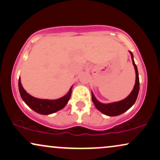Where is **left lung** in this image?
Listing matches in <instances>:
<instances>
[{"label": "left lung", "instance_id": "1", "mask_svg": "<svg viewBox=\"0 0 160 160\" xmlns=\"http://www.w3.org/2000/svg\"><path fill=\"white\" fill-rule=\"evenodd\" d=\"M131 54V59H132L133 65L134 66L135 72H136V80H135V85L133 88L132 92H131V94L127 97L126 98H125L124 100L118 101V102H112V103H102V102H99L97 100L96 98L94 97V95L92 92V102H94L95 107H96L98 110L100 111V112H102V114L107 115V116L110 117H114V116H118V115L122 114V113H124L128 111L129 108H131L133 105L134 104V102H136V100L139 94V74H138V70H137V67L135 64L134 60V56L131 52H129Z\"/></svg>", "mask_w": 160, "mask_h": 160}]
</instances>
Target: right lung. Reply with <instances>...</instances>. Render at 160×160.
I'll return each instance as SVG.
<instances>
[{
  "label": "right lung",
  "mask_w": 160,
  "mask_h": 160,
  "mask_svg": "<svg viewBox=\"0 0 160 160\" xmlns=\"http://www.w3.org/2000/svg\"><path fill=\"white\" fill-rule=\"evenodd\" d=\"M18 87H19V92L21 97L25 103L35 111L38 114L48 115L53 114V113L61 110L66 106L69 100L71 94H72V86L71 87L68 92L65 96L62 97L57 100H46V99H39L32 97V95L28 94L25 89L22 86L21 78H19L18 81Z\"/></svg>",
  "instance_id": "right-lung-1"
}]
</instances>
